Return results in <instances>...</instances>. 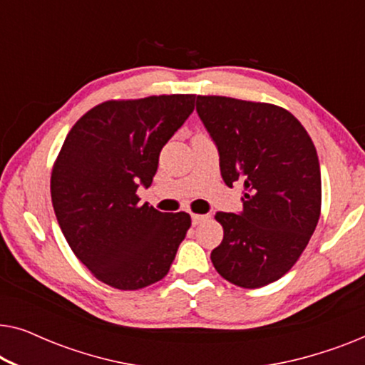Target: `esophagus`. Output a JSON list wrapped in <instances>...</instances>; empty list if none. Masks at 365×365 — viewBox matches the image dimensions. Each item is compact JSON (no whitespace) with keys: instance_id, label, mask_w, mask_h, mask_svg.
<instances>
[{"instance_id":"obj_1","label":"esophagus","mask_w":365,"mask_h":365,"mask_svg":"<svg viewBox=\"0 0 365 365\" xmlns=\"http://www.w3.org/2000/svg\"><path fill=\"white\" fill-rule=\"evenodd\" d=\"M209 216H202V214H192L191 219H192V226H197V224H201L204 221H207Z\"/></svg>"}]
</instances>
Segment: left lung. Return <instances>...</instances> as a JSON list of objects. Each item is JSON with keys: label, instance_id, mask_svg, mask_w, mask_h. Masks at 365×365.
I'll return each instance as SVG.
<instances>
[{"label": "left lung", "instance_id": "obj_1", "mask_svg": "<svg viewBox=\"0 0 365 365\" xmlns=\"http://www.w3.org/2000/svg\"><path fill=\"white\" fill-rule=\"evenodd\" d=\"M196 111L217 146L224 182H244L242 211L216 212L224 239L211 261L239 287L267 286L301 257L321 216L316 148L302 124L274 104L197 96Z\"/></svg>", "mask_w": 365, "mask_h": 365}]
</instances>
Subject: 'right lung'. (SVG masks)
I'll list each match as a JSON object with an SVG mask.
<instances>
[{
	"label": "right lung",
	"instance_id": "add662e5",
	"mask_svg": "<svg viewBox=\"0 0 365 365\" xmlns=\"http://www.w3.org/2000/svg\"><path fill=\"white\" fill-rule=\"evenodd\" d=\"M194 94L98 104L64 139L51 173V201L71 251L108 286L138 291L169 272L191 227L187 212L139 204L159 153L194 111Z\"/></svg>",
	"mask_w": 365,
	"mask_h": 365
}]
</instances>
